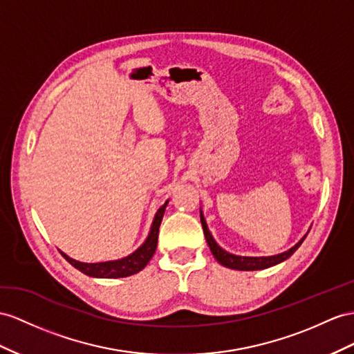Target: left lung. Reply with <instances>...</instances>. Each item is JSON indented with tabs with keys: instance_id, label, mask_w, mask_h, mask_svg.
Segmentation results:
<instances>
[{
	"instance_id": "8db88e82",
	"label": "left lung",
	"mask_w": 354,
	"mask_h": 354,
	"mask_svg": "<svg viewBox=\"0 0 354 354\" xmlns=\"http://www.w3.org/2000/svg\"><path fill=\"white\" fill-rule=\"evenodd\" d=\"M201 221H202V227H203V233H205V238L207 245L211 248V252L214 254V257L216 259L218 263H221L225 268H230V269H238V270H260V269H266L270 266H275L281 261L287 260L290 256L293 254V252L301 247V243L304 242V239L306 236H304L301 241H299L295 247H292L290 250L281 252V254L277 256H269V257H243V256H234L230 254V252L224 251L218 243L215 242V239L212 238V234L207 229L206 221H205V216L201 211Z\"/></svg>"
}]
</instances>
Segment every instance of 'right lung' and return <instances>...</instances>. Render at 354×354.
Returning a JSON list of instances; mask_svg holds the SVG:
<instances>
[{
    "instance_id": "right-lung-1",
    "label": "right lung",
    "mask_w": 354,
    "mask_h": 354,
    "mask_svg": "<svg viewBox=\"0 0 354 354\" xmlns=\"http://www.w3.org/2000/svg\"><path fill=\"white\" fill-rule=\"evenodd\" d=\"M169 201L162 205L157 211L156 216H153V221L151 225V230L147 241H145L142 245L131 252L130 256H127L120 260H111V261H100V263H84V261H77L75 259L68 257L67 254L61 251L62 257H64L71 266L79 269L82 274L94 278H124L138 274L145 266L149 263L152 259L153 252L157 250V242H158V229L162 220V215H165L166 206Z\"/></svg>"
}]
</instances>
